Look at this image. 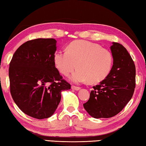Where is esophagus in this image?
Masks as SVG:
<instances>
[{
	"mask_svg": "<svg viewBox=\"0 0 146 146\" xmlns=\"http://www.w3.org/2000/svg\"><path fill=\"white\" fill-rule=\"evenodd\" d=\"M71 88L73 90H75V91H78V90H80V89H81L80 87H76V86H72Z\"/></svg>",
	"mask_w": 146,
	"mask_h": 146,
	"instance_id": "1",
	"label": "esophagus"
}]
</instances>
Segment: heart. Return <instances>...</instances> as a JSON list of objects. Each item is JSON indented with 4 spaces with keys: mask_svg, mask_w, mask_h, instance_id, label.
I'll return each instance as SVG.
<instances>
[{
    "mask_svg": "<svg viewBox=\"0 0 146 146\" xmlns=\"http://www.w3.org/2000/svg\"><path fill=\"white\" fill-rule=\"evenodd\" d=\"M55 66L62 74L68 76L77 64L78 70L70 76L74 83L92 84L101 82L111 70L113 58L111 53L98 44L86 40H76L67 50H59L54 55Z\"/></svg>",
    "mask_w": 146,
    "mask_h": 146,
    "instance_id": "heart-1",
    "label": "heart"
}]
</instances>
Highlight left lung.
Masks as SVG:
<instances>
[{
    "label": "left lung",
    "mask_w": 146,
    "mask_h": 146,
    "mask_svg": "<svg viewBox=\"0 0 146 146\" xmlns=\"http://www.w3.org/2000/svg\"><path fill=\"white\" fill-rule=\"evenodd\" d=\"M113 62L106 79L93 87L89 99L84 107L94 118H109L124 108L135 88L136 68L126 48L113 42L110 47Z\"/></svg>",
    "instance_id": "left-lung-1"
}]
</instances>
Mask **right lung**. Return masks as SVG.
Instances as JSON below:
<instances>
[{
  "instance_id": "obj_1",
  "label": "right lung",
  "mask_w": 146,
  "mask_h": 146,
  "mask_svg": "<svg viewBox=\"0 0 146 146\" xmlns=\"http://www.w3.org/2000/svg\"><path fill=\"white\" fill-rule=\"evenodd\" d=\"M57 41L37 38L15 51L9 67L13 101L27 115L38 119L51 117L60 101L61 91L70 89L55 67Z\"/></svg>"
}]
</instances>
